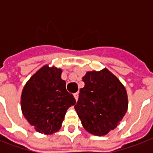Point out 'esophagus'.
<instances>
[{
	"label": "esophagus",
	"instance_id": "esophagus-1",
	"mask_svg": "<svg viewBox=\"0 0 153 153\" xmlns=\"http://www.w3.org/2000/svg\"><path fill=\"white\" fill-rule=\"evenodd\" d=\"M74 98H75V100L78 101V98H79V93H78V92H77V93H74Z\"/></svg>",
	"mask_w": 153,
	"mask_h": 153
}]
</instances>
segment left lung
Listing matches in <instances>:
<instances>
[{"instance_id": "obj_1", "label": "left lung", "mask_w": 153, "mask_h": 153, "mask_svg": "<svg viewBox=\"0 0 153 153\" xmlns=\"http://www.w3.org/2000/svg\"><path fill=\"white\" fill-rule=\"evenodd\" d=\"M74 105L82 126L96 136H104L116 128L128 108V98L124 86L107 69L89 71L82 78Z\"/></svg>"}]
</instances>
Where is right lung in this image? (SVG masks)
I'll list each match as a JSON object with an SVG mask.
<instances>
[{
	"mask_svg": "<svg viewBox=\"0 0 153 153\" xmlns=\"http://www.w3.org/2000/svg\"><path fill=\"white\" fill-rule=\"evenodd\" d=\"M62 70L44 66L28 80L21 95V109L27 121L40 133L51 134L62 126L75 98L67 92Z\"/></svg>",
	"mask_w": 153,
	"mask_h": 153,
	"instance_id": "obj_1",
	"label": "right lung"
}]
</instances>
